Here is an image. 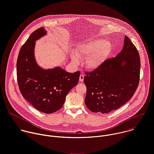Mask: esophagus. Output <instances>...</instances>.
<instances>
[{"label": "esophagus", "instance_id": "1", "mask_svg": "<svg viewBox=\"0 0 154 154\" xmlns=\"http://www.w3.org/2000/svg\"><path fill=\"white\" fill-rule=\"evenodd\" d=\"M84 75L83 74H80V78H79V81L80 82H83V79H84Z\"/></svg>", "mask_w": 154, "mask_h": 154}]
</instances>
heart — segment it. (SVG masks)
<instances>
[{
	"label": "heart",
	"instance_id": "heart-1",
	"mask_svg": "<svg viewBox=\"0 0 154 154\" xmlns=\"http://www.w3.org/2000/svg\"><path fill=\"white\" fill-rule=\"evenodd\" d=\"M112 51L111 43L103 38L91 39L79 43L76 51H72L70 57L72 63L79 65L81 58L86 57L87 68L94 70L98 68L108 59Z\"/></svg>",
	"mask_w": 154,
	"mask_h": 154
}]
</instances>
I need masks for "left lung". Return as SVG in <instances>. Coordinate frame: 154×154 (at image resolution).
<instances>
[{
	"label": "left lung",
	"instance_id": "left-lung-1",
	"mask_svg": "<svg viewBox=\"0 0 154 154\" xmlns=\"http://www.w3.org/2000/svg\"><path fill=\"white\" fill-rule=\"evenodd\" d=\"M140 59L138 50L129 37L116 57L106 60L98 68L85 72V102L93 112L107 114L132 97L140 80Z\"/></svg>",
	"mask_w": 154,
	"mask_h": 154
}]
</instances>
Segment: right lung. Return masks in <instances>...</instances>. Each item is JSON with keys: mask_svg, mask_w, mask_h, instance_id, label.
<instances>
[{"mask_svg": "<svg viewBox=\"0 0 154 154\" xmlns=\"http://www.w3.org/2000/svg\"><path fill=\"white\" fill-rule=\"evenodd\" d=\"M41 27L34 31L22 46L17 61V78L22 96L38 111L51 114L63 105L70 90L76 86L80 71L68 72L59 66L43 69L34 56L35 41L46 35Z\"/></svg>", "mask_w": 154, "mask_h": 154, "instance_id": "right-lung-1", "label": "right lung"}]
</instances>
